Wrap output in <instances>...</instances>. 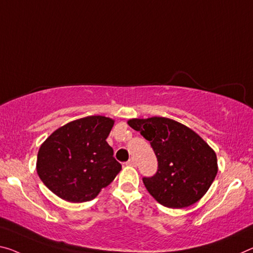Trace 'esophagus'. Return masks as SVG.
<instances>
[{
  "label": "esophagus",
  "instance_id": "34e87169",
  "mask_svg": "<svg viewBox=\"0 0 253 253\" xmlns=\"http://www.w3.org/2000/svg\"><path fill=\"white\" fill-rule=\"evenodd\" d=\"M126 166H129V167H136V161L134 159H129L128 161L126 162Z\"/></svg>",
  "mask_w": 253,
  "mask_h": 253
}]
</instances>
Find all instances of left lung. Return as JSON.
I'll use <instances>...</instances> for the list:
<instances>
[{"label": "left lung", "mask_w": 253, "mask_h": 253, "mask_svg": "<svg viewBox=\"0 0 253 253\" xmlns=\"http://www.w3.org/2000/svg\"><path fill=\"white\" fill-rule=\"evenodd\" d=\"M128 125L150 141L158 159L153 177H144L147 191L169 208L195 204L210 189L217 174L213 148L189 127L164 117L130 119Z\"/></svg>", "instance_id": "left-lung-1"}]
</instances>
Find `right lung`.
Here are the masks:
<instances>
[{
    "label": "right lung",
    "mask_w": 253,
    "mask_h": 253,
    "mask_svg": "<svg viewBox=\"0 0 253 253\" xmlns=\"http://www.w3.org/2000/svg\"><path fill=\"white\" fill-rule=\"evenodd\" d=\"M114 120L89 116L56 129L42 144L37 173L45 186L66 202H89L116 178L122 164L107 143Z\"/></svg>",
    "instance_id": "add662e5"
}]
</instances>
